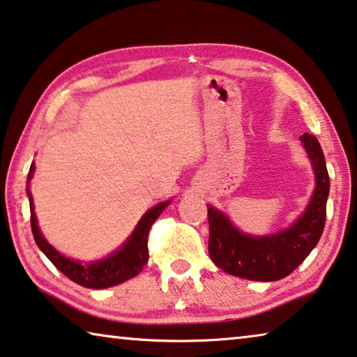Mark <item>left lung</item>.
<instances>
[{
	"label": "left lung",
	"mask_w": 357,
	"mask_h": 357,
	"mask_svg": "<svg viewBox=\"0 0 357 357\" xmlns=\"http://www.w3.org/2000/svg\"><path fill=\"white\" fill-rule=\"evenodd\" d=\"M316 174V188L307 209L296 222L275 235L251 236L231 225L229 218L208 205L209 257L225 273L252 281H276L291 275L314 250L326 224L329 173L319 141L301 137Z\"/></svg>",
	"instance_id": "obj_1"
}]
</instances>
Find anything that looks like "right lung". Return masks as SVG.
Returning a JSON list of instances; mask_svg holds the SVG:
<instances>
[{
	"label": "right lung",
	"instance_id": "1",
	"mask_svg": "<svg viewBox=\"0 0 357 357\" xmlns=\"http://www.w3.org/2000/svg\"><path fill=\"white\" fill-rule=\"evenodd\" d=\"M33 173H35V163H31L26 183H30ZM26 194H28V200H30L31 231H33V236H35L38 248L46 254V257L61 271V273L68 276L71 281H75L84 287H90V289H105V287L121 284V282L137 276L139 271L143 270V267L148 264V259H149V252H148L149 230L152 227V224L155 222V219L160 216L163 209L172 203V200H167V202L158 203V205H155L154 208H151L149 211L141 218L137 229L133 230V234L130 235V238L123 243V246L119 248V250L114 254H111L109 257L95 260V262H90V264H82V262H77V260L61 256L54 246L49 245L47 240L44 238L41 230L38 227L36 214L33 211L35 206H33V199L28 189H26Z\"/></svg>",
	"mask_w": 357,
	"mask_h": 357
}]
</instances>
